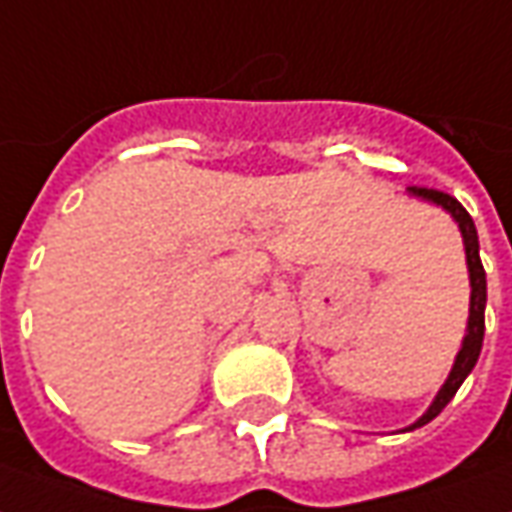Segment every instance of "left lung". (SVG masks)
I'll list each match as a JSON object with an SVG mask.
<instances>
[{"label":"left lung","mask_w":512,"mask_h":512,"mask_svg":"<svg viewBox=\"0 0 512 512\" xmlns=\"http://www.w3.org/2000/svg\"><path fill=\"white\" fill-rule=\"evenodd\" d=\"M407 194L416 196L421 202H430V205L446 210L452 219H455L457 230L463 235V249H466V266H468V285H471V299H468V324L466 335H463V343H460V352H457L455 363H452V371L449 377L441 385V391L435 393L432 405L427 407V413L421 418H416L410 427H405V432L418 430L424 424H430L432 418L441 413L443 407L452 402V396L457 393V388L463 385L471 368L477 366L482 352V335H485V302H488V282H485V268H482L480 260V238H477V227H474V219L468 216V210L455 196L443 194V191H432V188H407Z\"/></svg>","instance_id":"1"}]
</instances>
